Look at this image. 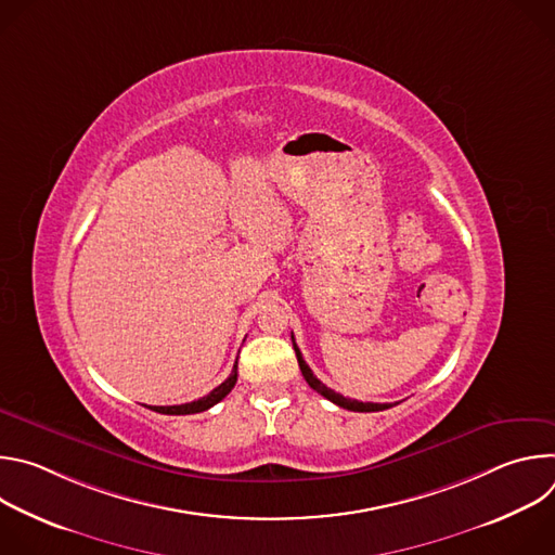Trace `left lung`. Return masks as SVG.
Segmentation results:
<instances>
[{"mask_svg": "<svg viewBox=\"0 0 555 555\" xmlns=\"http://www.w3.org/2000/svg\"><path fill=\"white\" fill-rule=\"evenodd\" d=\"M292 345H294V351H296V360H298V366H300V371H302V377H305V382L315 390V392H321L323 398H327L330 402H334L336 406H340V409H347V411H356V413H375V411H386V409H390L388 404H373V402H358V400H349V398H343L340 392H336V390H332V388H327L319 377H315L313 373H311V369L307 366V362L302 360V353H300V349L296 347V343H294V336H292Z\"/></svg>", "mask_w": 555, "mask_h": 555, "instance_id": "1", "label": "left lung"}]
</instances>
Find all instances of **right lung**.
<instances>
[{
	"mask_svg": "<svg viewBox=\"0 0 555 555\" xmlns=\"http://www.w3.org/2000/svg\"><path fill=\"white\" fill-rule=\"evenodd\" d=\"M236 384V362L232 366V373L228 375V379H223L217 388H212L204 398L189 402V404H180V406H151L155 413H163V415H193V413H202L208 411L210 406H215L217 402H221L225 395L234 388Z\"/></svg>",
	"mask_w": 555,
	"mask_h": 555,
	"instance_id": "1",
	"label": "right lung"
}]
</instances>
